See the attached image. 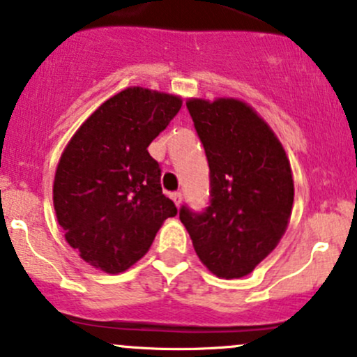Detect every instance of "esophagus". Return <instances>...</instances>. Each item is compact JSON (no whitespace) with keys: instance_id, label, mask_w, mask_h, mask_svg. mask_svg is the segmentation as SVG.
<instances>
[{"instance_id":"1","label":"esophagus","mask_w":357,"mask_h":357,"mask_svg":"<svg viewBox=\"0 0 357 357\" xmlns=\"http://www.w3.org/2000/svg\"><path fill=\"white\" fill-rule=\"evenodd\" d=\"M171 198H172V202L176 203V206L181 205V202H183V195H181V191H174V193L171 195Z\"/></svg>"}]
</instances>
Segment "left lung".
I'll list each match as a JSON object with an SVG mask.
<instances>
[{
  "label": "left lung",
  "instance_id": "left-lung-1",
  "mask_svg": "<svg viewBox=\"0 0 357 357\" xmlns=\"http://www.w3.org/2000/svg\"><path fill=\"white\" fill-rule=\"evenodd\" d=\"M210 166V206L179 210L199 261L223 280L248 276L291 217V166L268 123L236 98L186 101Z\"/></svg>",
  "mask_w": 357,
  "mask_h": 357
}]
</instances>
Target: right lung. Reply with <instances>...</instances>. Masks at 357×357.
Instances as JSON below:
<instances>
[{
  "label": "right lung",
  "mask_w": 357,
  "mask_h": 357,
  "mask_svg": "<svg viewBox=\"0 0 357 357\" xmlns=\"http://www.w3.org/2000/svg\"><path fill=\"white\" fill-rule=\"evenodd\" d=\"M181 105V96L127 88L100 105L62 152L54 210L68 244L96 269L127 271L178 213L162 195L160 167L147 147Z\"/></svg>",
  "instance_id": "right-lung-1"
}]
</instances>
